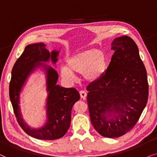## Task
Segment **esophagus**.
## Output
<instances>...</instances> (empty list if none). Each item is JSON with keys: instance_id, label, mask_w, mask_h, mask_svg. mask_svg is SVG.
Instances as JSON below:
<instances>
[{"instance_id": "esophagus-1", "label": "esophagus", "mask_w": 157, "mask_h": 157, "mask_svg": "<svg viewBox=\"0 0 157 157\" xmlns=\"http://www.w3.org/2000/svg\"><path fill=\"white\" fill-rule=\"evenodd\" d=\"M80 94L81 98H82V99H85V98H86V96H87L86 92L84 91V90H80Z\"/></svg>"}]
</instances>
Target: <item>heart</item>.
I'll use <instances>...</instances> for the list:
<instances>
[{"label":"heart","mask_w":157,"mask_h":157,"mask_svg":"<svg viewBox=\"0 0 157 157\" xmlns=\"http://www.w3.org/2000/svg\"><path fill=\"white\" fill-rule=\"evenodd\" d=\"M67 66L60 68V73L64 80L73 82L74 72L82 73L86 80L95 81L103 75L106 67L104 54L95 49H88L75 54L67 60Z\"/></svg>","instance_id":"heart-1"}]
</instances>
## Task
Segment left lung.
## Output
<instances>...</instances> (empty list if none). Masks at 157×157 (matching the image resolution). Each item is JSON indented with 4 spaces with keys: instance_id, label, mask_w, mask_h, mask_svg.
Segmentation results:
<instances>
[{
    "instance_id": "1",
    "label": "left lung",
    "mask_w": 157,
    "mask_h": 157,
    "mask_svg": "<svg viewBox=\"0 0 157 157\" xmlns=\"http://www.w3.org/2000/svg\"><path fill=\"white\" fill-rule=\"evenodd\" d=\"M106 72L87 87L92 124L100 135L117 138L131 131L146 107L149 84L139 48L131 37L116 38Z\"/></svg>"
}]
</instances>
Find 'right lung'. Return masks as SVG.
<instances>
[{
	"mask_svg": "<svg viewBox=\"0 0 157 157\" xmlns=\"http://www.w3.org/2000/svg\"><path fill=\"white\" fill-rule=\"evenodd\" d=\"M59 51L49 52L44 43L26 46L14 64L9 85V95L14 113L21 128L27 134L41 140H55L62 138L68 131L71 122V111L74 104L80 100L78 91L74 87L66 88L57 85L58 74L54 69L43 62H57ZM45 69L48 93L46 108L47 122L39 129H31L22 118L20 108V93L27 78L37 67Z\"/></svg>",
	"mask_w": 157,
	"mask_h": 157,
	"instance_id": "obj_1",
	"label": "right lung"
}]
</instances>
